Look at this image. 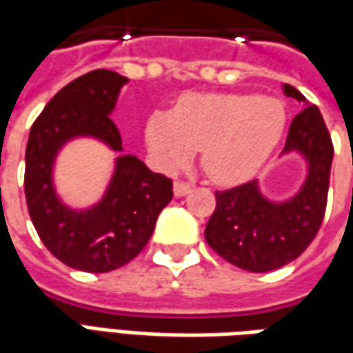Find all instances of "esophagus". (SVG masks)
<instances>
[{"label":"esophagus","instance_id":"obj_1","mask_svg":"<svg viewBox=\"0 0 353 353\" xmlns=\"http://www.w3.org/2000/svg\"><path fill=\"white\" fill-rule=\"evenodd\" d=\"M191 185L187 183V181H176L174 183V193H176V196H183V194L191 193Z\"/></svg>","mask_w":353,"mask_h":353}]
</instances>
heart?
Wrapping results in <instances>:
<instances>
[{"mask_svg":"<svg viewBox=\"0 0 353 353\" xmlns=\"http://www.w3.org/2000/svg\"><path fill=\"white\" fill-rule=\"evenodd\" d=\"M287 128L283 103L239 93H193L172 112L147 120L145 139L166 170H176L201 149V166L218 185L248 181L279 145Z\"/></svg>","mask_w":353,"mask_h":353,"instance_id":"1","label":"heart"}]
</instances>
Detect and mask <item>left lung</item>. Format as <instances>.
Returning <instances> with one entry per match:
<instances>
[{
  "label": "left lung",
  "mask_w": 353,
  "mask_h": 353,
  "mask_svg": "<svg viewBox=\"0 0 353 353\" xmlns=\"http://www.w3.org/2000/svg\"><path fill=\"white\" fill-rule=\"evenodd\" d=\"M285 95L305 97L285 83ZM298 151L307 160V177L300 193L271 202L258 181L216 191V210L204 229L206 243L225 262L252 273L279 270L304 252L321 228L331 179L332 141L319 108L305 105L288 128L283 152Z\"/></svg>",
  "instance_id": "1"
}]
</instances>
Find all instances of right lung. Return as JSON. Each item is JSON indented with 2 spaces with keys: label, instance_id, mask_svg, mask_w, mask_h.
I'll return each mask as SVG.
<instances>
[{
  "label": "right lung",
  "instance_id": "1",
  "mask_svg": "<svg viewBox=\"0 0 353 353\" xmlns=\"http://www.w3.org/2000/svg\"><path fill=\"white\" fill-rule=\"evenodd\" d=\"M125 82L105 68L83 74L49 101L30 128L24 168L28 214L46 248L74 270L107 273L132 262L174 196L172 179L132 154L118 157L107 193L90 210H70L55 194L53 162L68 139L90 135L122 151L120 132L108 114Z\"/></svg>",
  "mask_w": 353,
  "mask_h": 353
}]
</instances>
